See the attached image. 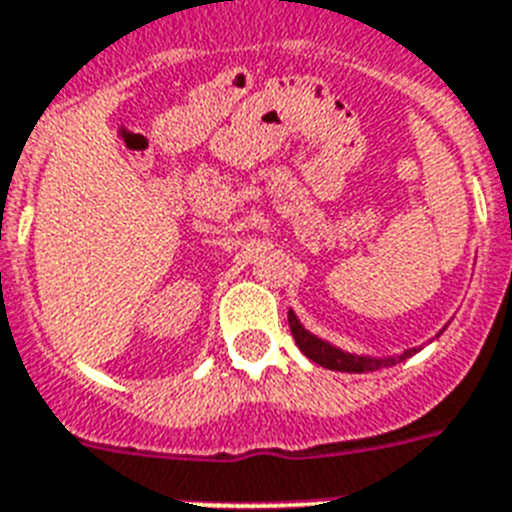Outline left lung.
Listing matches in <instances>:
<instances>
[{
    "instance_id": "8db88e82",
    "label": "left lung",
    "mask_w": 512,
    "mask_h": 512,
    "mask_svg": "<svg viewBox=\"0 0 512 512\" xmlns=\"http://www.w3.org/2000/svg\"><path fill=\"white\" fill-rule=\"evenodd\" d=\"M288 325H290V333H293V341L301 351H304L306 357L317 362L320 367H327V370H338V372H372L378 370V367H391L396 362H402V359L412 357L415 349L404 351L402 357L396 359H386V362H380V359H365V357H354V354H343L338 351L335 346L330 343L320 341V338H314L312 333H306L301 322L296 320V314L288 312Z\"/></svg>"
}]
</instances>
